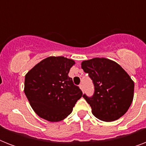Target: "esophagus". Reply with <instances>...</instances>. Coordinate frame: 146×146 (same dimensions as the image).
Wrapping results in <instances>:
<instances>
[{
	"label": "esophagus",
	"instance_id": "1",
	"mask_svg": "<svg viewBox=\"0 0 146 146\" xmlns=\"http://www.w3.org/2000/svg\"><path fill=\"white\" fill-rule=\"evenodd\" d=\"M80 89H81V90H82V92L84 91V89H83V86H82V84L80 85Z\"/></svg>",
	"mask_w": 146,
	"mask_h": 146
}]
</instances>
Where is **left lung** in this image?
I'll list each match as a JSON object with an SVG mask.
<instances>
[{"instance_id":"1","label":"left lung","mask_w":146,"mask_h":146,"mask_svg":"<svg viewBox=\"0 0 146 146\" xmlns=\"http://www.w3.org/2000/svg\"><path fill=\"white\" fill-rule=\"evenodd\" d=\"M81 66L95 86L92 97L82 96L93 115L105 122L124 115L133 99L134 82L129 74L117 63L104 57L84 60Z\"/></svg>"}]
</instances>
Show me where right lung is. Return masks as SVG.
<instances>
[{
	"label": "right lung",
	"mask_w": 146,
	"mask_h": 146,
	"mask_svg": "<svg viewBox=\"0 0 146 146\" xmlns=\"http://www.w3.org/2000/svg\"><path fill=\"white\" fill-rule=\"evenodd\" d=\"M75 61L64 57L42 60L25 76L24 92L38 116L58 122L69 116L82 92L68 73Z\"/></svg>",
	"instance_id": "obj_1"
}]
</instances>
